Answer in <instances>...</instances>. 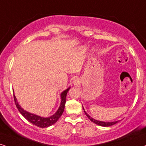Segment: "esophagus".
<instances>
[{
    "label": "esophagus",
    "instance_id": "1",
    "mask_svg": "<svg viewBox=\"0 0 146 146\" xmlns=\"http://www.w3.org/2000/svg\"><path fill=\"white\" fill-rule=\"evenodd\" d=\"M77 83H78V82H75V84H77Z\"/></svg>",
    "mask_w": 146,
    "mask_h": 146
}]
</instances>
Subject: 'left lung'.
<instances>
[{
  "mask_svg": "<svg viewBox=\"0 0 146 146\" xmlns=\"http://www.w3.org/2000/svg\"><path fill=\"white\" fill-rule=\"evenodd\" d=\"M85 113H86V116L88 117V119H89L90 121H92V122L94 123L96 125H100V126H103V127H109V126H111V125H113L114 124H116V123H118V121H114V122H103V121H97V120H95L94 119H93V118H92L90 117V115H88V114L86 113V111L84 110Z\"/></svg>",
  "mask_w": 146,
  "mask_h": 146,
  "instance_id": "left-lung-1",
  "label": "left lung"
}]
</instances>
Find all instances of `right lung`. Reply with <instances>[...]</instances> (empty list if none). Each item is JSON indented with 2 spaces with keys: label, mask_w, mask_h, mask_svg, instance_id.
I'll return each mask as SVG.
<instances>
[{
  "label": "right lung",
  "mask_w": 146,
  "mask_h": 146,
  "mask_svg": "<svg viewBox=\"0 0 146 146\" xmlns=\"http://www.w3.org/2000/svg\"><path fill=\"white\" fill-rule=\"evenodd\" d=\"M69 89L70 88H68L67 90H64V91L61 94V103H60L59 108H58V109L56 111V113H55L54 115L48 118L41 117H40V116L36 115V114H31L29 113V112H27V111H25V110H24L23 108H21V106H19L18 102H17L16 98L15 96V95H13L15 103L17 108L18 110L20 112V113H21L29 123H32L33 125H36L37 127H42V128L48 127L49 126H51L52 125L54 124L60 117V116L62 115V112L64 111V106H65L66 100H67L66 99L67 94Z\"/></svg>",
  "instance_id": "add662e5"
}]
</instances>
